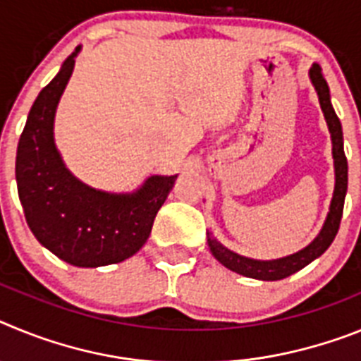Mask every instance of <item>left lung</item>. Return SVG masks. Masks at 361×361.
I'll return each mask as SVG.
<instances>
[{"label": "left lung", "mask_w": 361, "mask_h": 361, "mask_svg": "<svg viewBox=\"0 0 361 361\" xmlns=\"http://www.w3.org/2000/svg\"><path fill=\"white\" fill-rule=\"evenodd\" d=\"M309 79H311L312 86H314V90L318 94L320 108L324 111L325 123H327V128H329L331 133V141H333L334 191L333 199H331L329 213L325 216V222L322 226L320 233H318L317 238L311 244L305 245L304 250L296 251V253L282 258H275V260H257V258L242 257V255L235 253V251L228 250L226 245L220 244L216 238L212 237V233L208 231V245L213 257L224 267L235 271V273L242 276H247V279L273 282V280H282L286 276L293 275V273L300 271L307 264H311L314 258L324 255L325 250L329 247L331 242L336 237L338 228H340L343 202H345L347 193V159L345 152H343L342 123H340L336 111H334L333 104H331L329 86H327V81H325L324 73H322L320 65L314 63L309 68Z\"/></svg>", "instance_id": "1"}]
</instances>
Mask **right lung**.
<instances>
[{
    "instance_id": "1",
    "label": "right lung",
    "mask_w": 361,
    "mask_h": 361,
    "mask_svg": "<svg viewBox=\"0 0 361 361\" xmlns=\"http://www.w3.org/2000/svg\"><path fill=\"white\" fill-rule=\"evenodd\" d=\"M81 47L39 92L16 155L25 219L41 245L78 267H101L133 257L148 240L155 215L177 175H152L132 193L95 190L66 168L54 141V119Z\"/></svg>"
}]
</instances>
